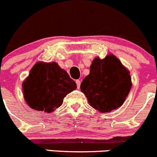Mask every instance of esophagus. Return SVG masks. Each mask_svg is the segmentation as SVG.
I'll list each match as a JSON object with an SVG mask.
<instances>
[{"mask_svg": "<svg viewBox=\"0 0 157 157\" xmlns=\"http://www.w3.org/2000/svg\"><path fill=\"white\" fill-rule=\"evenodd\" d=\"M75 82H76L77 88H79V87H80V85H81V81L80 80H76V81H75Z\"/></svg>", "mask_w": 157, "mask_h": 157, "instance_id": "obj_1", "label": "esophagus"}]
</instances>
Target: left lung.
Returning <instances> with one entry per match:
<instances>
[{
  "mask_svg": "<svg viewBox=\"0 0 157 157\" xmlns=\"http://www.w3.org/2000/svg\"><path fill=\"white\" fill-rule=\"evenodd\" d=\"M80 88L91 107L101 113L110 112L124 102L131 88V75L114 56L95 58Z\"/></svg>",
  "mask_w": 157,
  "mask_h": 157,
  "instance_id": "obj_1",
  "label": "left lung"
}]
</instances>
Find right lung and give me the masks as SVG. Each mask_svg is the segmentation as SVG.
Masks as SVG:
<instances>
[{"instance_id":"1","label":"right lung","mask_w":157,"mask_h":157,"mask_svg":"<svg viewBox=\"0 0 157 157\" xmlns=\"http://www.w3.org/2000/svg\"><path fill=\"white\" fill-rule=\"evenodd\" d=\"M76 83L56 63H38L23 84L24 98L31 108L52 112L62 105Z\"/></svg>"}]
</instances>
